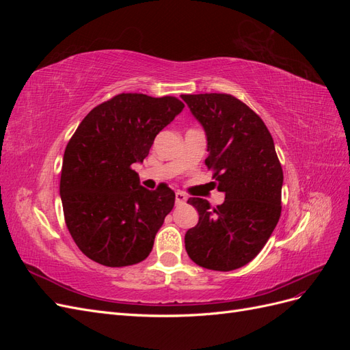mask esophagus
<instances>
[{"instance_id": "1", "label": "esophagus", "mask_w": 350, "mask_h": 350, "mask_svg": "<svg viewBox=\"0 0 350 350\" xmlns=\"http://www.w3.org/2000/svg\"><path fill=\"white\" fill-rule=\"evenodd\" d=\"M185 201H187V196L184 193H181V191H176L175 193V203H176V206L184 204Z\"/></svg>"}]
</instances>
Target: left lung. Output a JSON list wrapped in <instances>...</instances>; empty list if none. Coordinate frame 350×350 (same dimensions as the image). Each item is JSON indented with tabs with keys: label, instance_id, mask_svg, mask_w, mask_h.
I'll use <instances>...</instances> for the list:
<instances>
[{
	"label": "left lung",
	"instance_id": "1",
	"mask_svg": "<svg viewBox=\"0 0 350 350\" xmlns=\"http://www.w3.org/2000/svg\"><path fill=\"white\" fill-rule=\"evenodd\" d=\"M206 133L217 191L225 201L211 207L189 198L198 224L187 230L185 250L200 267L230 271L248 264L266 245L282 211L283 171L273 137L260 116L225 93L181 94Z\"/></svg>",
	"mask_w": 350,
	"mask_h": 350
}]
</instances>
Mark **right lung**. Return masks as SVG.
Listing matches in <instances>:
<instances>
[{"instance_id":"right-lung-1","label":"right lung","mask_w":350,"mask_h":350,"mask_svg":"<svg viewBox=\"0 0 350 350\" xmlns=\"http://www.w3.org/2000/svg\"><path fill=\"white\" fill-rule=\"evenodd\" d=\"M184 109L172 96L121 93L93 108L68 142L59 183L66 224L80 251L102 266H133L152 252L175 204L166 184L140 185L154 137Z\"/></svg>"}]
</instances>
